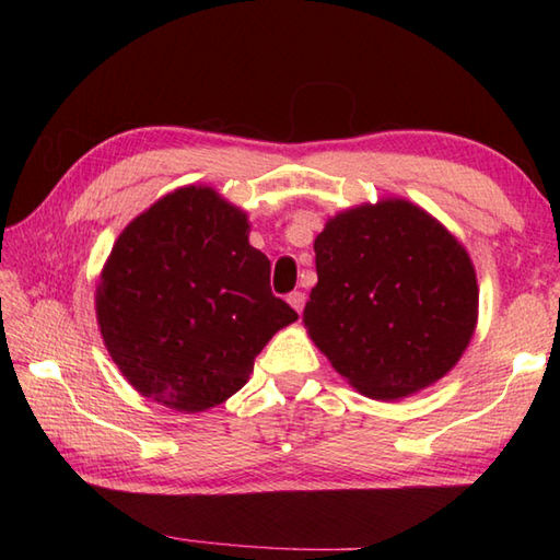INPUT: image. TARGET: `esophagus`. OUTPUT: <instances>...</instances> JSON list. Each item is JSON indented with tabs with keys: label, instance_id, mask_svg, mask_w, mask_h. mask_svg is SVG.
<instances>
[{
	"label": "esophagus",
	"instance_id": "34e87169",
	"mask_svg": "<svg viewBox=\"0 0 560 560\" xmlns=\"http://www.w3.org/2000/svg\"><path fill=\"white\" fill-rule=\"evenodd\" d=\"M289 303H291V307H293L295 313H303V307H305V293H303V291L289 293Z\"/></svg>",
	"mask_w": 560,
	"mask_h": 560
}]
</instances>
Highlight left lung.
Wrapping results in <instances>:
<instances>
[{
	"mask_svg": "<svg viewBox=\"0 0 560 560\" xmlns=\"http://www.w3.org/2000/svg\"><path fill=\"white\" fill-rule=\"evenodd\" d=\"M303 323L337 373L373 399L443 377L477 327L479 287L455 235L404 199L343 211L315 237Z\"/></svg>",
	"mask_w": 560,
	"mask_h": 560,
	"instance_id": "left-lung-1",
	"label": "left lung"
}]
</instances>
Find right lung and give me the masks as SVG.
I'll return each mask as SVG.
<instances>
[{
    "label": "right lung",
    "mask_w": 560,
    "mask_h": 560,
    "mask_svg": "<svg viewBox=\"0 0 560 560\" xmlns=\"http://www.w3.org/2000/svg\"><path fill=\"white\" fill-rule=\"evenodd\" d=\"M247 219L209 187L159 199L117 237L96 291L105 347L137 392L205 411L241 389L257 353L299 319L269 287Z\"/></svg>",
    "instance_id": "obj_1"
}]
</instances>
